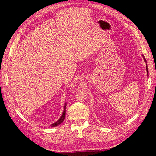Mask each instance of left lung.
<instances>
[{"mask_svg":"<svg viewBox=\"0 0 156 156\" xmlns=\"http://www.w3.org/2000/svg\"><path fill=\"white\" fill-rule=\"evenodd\" d=\"M141 55H142V56L143 57V59H144V62L146 63V58H145V57H144V55H143V54H141ZM146 72H147V76H148V69H147V63H146Z\"/></svg>","mask_w":156,"mask_h":156,"instance_id":"1","label":"left lung"}]
</instances>
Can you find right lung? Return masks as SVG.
<instances>
[{
  "instance_id": "right-lung-1",
  "label": "right lung",
  "mask_w": 156,
  "mask_h": 156,
  "mask_svg": "<svg viewBox=\"0 0 156 156\" xmlns=\"http://www.w3.org/2000/svg\"><path fill=\"white\" fill-rule=\"evenodd\" d=\"M66 102H65V105H64V107H63V112H62V115H61L60 118V119H59L57 122H55L53 123L52 124L50 125V126H51V127H55V126H58V125L61 124V123L63 122V120H65V114H66Z\"/></svg>"
}]
</instances>
